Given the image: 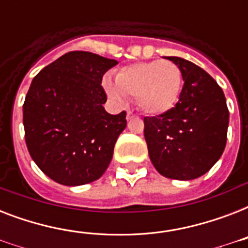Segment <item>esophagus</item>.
Returning a JSON list of instances; mask_svg holds the SVG:
<instances>
[{
    "label": "esophagus",
    "mask_w": 248,
    "mask_h": 248,
    "mask_svg": "<svg viewBox=\"0 0 248 248\" xmlns=\"http://www.w3.org/2000/svg\"><path fill=\"white\" fill-rule=\"evenodd\" d=\"M135 114H134V113H132V112H130V110H128V112H127V114H126V118H127V120L128 121H130V120H132V118H135Z\"/></svg>",
    "instance_id": "34e87169"
}]
</instances>
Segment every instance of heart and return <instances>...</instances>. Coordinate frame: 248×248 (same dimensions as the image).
<instances>
[{
    "label": "heart",
    "instance_id": "heart-1",
    "mask_svg": "<svg viewBox=\"0 0 248 248\" xmlns=\"http://www.w3.org/2000/svg\"><path fill=\"white\" fill-rule=\"evenodd\" d=\"M103 85L113 100L124 103L126 96L135 97L140 110L159 116L179 101L183 75L173 62L153 60L122 68L116 75V82L105 77Z\"/></svg>",
    "mask_w": 248,
    "mask_h": 248
}]
</instances>
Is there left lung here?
Listing matches in <instances>:
<instances>
[{
    "mask_svg": "<svg viewBox=\"0 0 248 248\" xmlns=\"http://www.w3.org/2000/svg\"><path fill=\"white\" fill-rule=\"evenodd\" d=\"M180 68L184 86L170 112L144 118L152 163L177 180L202 176L221 157L227 144L229 110L221 87L189 60L169 56Z\"/></svg>",
    "mask_w": 248,
    "mask_h": 248,
    "instance_id": "obj_1",
    "label": "left lung"
}]
</instances>
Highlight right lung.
<instances>
[{
	"mask_svg": "<svg viewBox=\"0 0 248 248\" xmlns=\"http://www.w3.org/2000/svg\"><path fill=\"white\" fill-rule=\"evenodd\" d=\"M118 62L71 51L33 78L23 104L25 144L36 165L63 185L96 180L112 161L126 112L109 114L101 79Z\"/></svg>",
	"mask_w": 248,
	"mask_h": 248,
	"instance_id": "right-lung-1",
	"label": "right lung"
}]
</instances>
